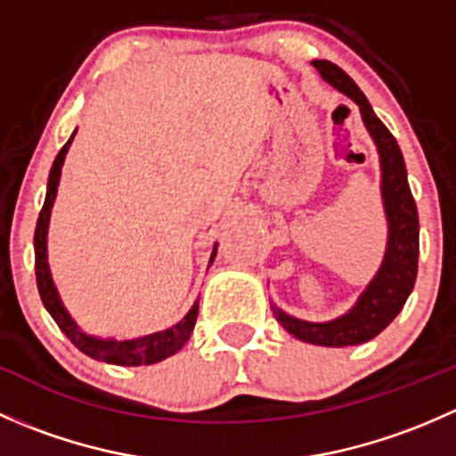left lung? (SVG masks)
Listing matches in <instances>:
<instances>
[{
    "label": "left lung",
    "mask_w": 456,
    "mask_h": 456,
    "mask_svg": "<svg viewBox=\"0 0 456 456\" xmlns=\"http://www.w3.org/2000/svg\"><path fill=\"white\" fill-rule=\"evenodd\" d=\"M314 66L330 86L360 105L364 126L369 127L372 141L379 150L381 196L388 218V247L377 275L346 315L324 324L297 320L280 311L278 306H273V315L293 338L302 342L317 344V346H357L377 338L399 315L412 293L417 262H419V216L408 185L402 150L388 127L372 112L364 92L335 63L315 59Z\"/></svg>",
    "instance_id": "1"
}]
</instances>
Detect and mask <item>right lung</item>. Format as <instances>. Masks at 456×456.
I'll use <instances>...</instances> for the list:
<instances>
[{
  "instance_id": "obj_1",
  "label": "right lung",
  "mask_w": 456,
  "mask_h": 456,
  "mask_svg": "<svg viewBox=\"0 0 456 456\" xmlns=\"http://www.w3.org/2000/svg\"><path fill=\"white\" fill-rule=\"evenodd\" d=\"M77 134V130H75ZM75 134L68 139L66 145L59 150L57 159H54L53 167H50L48 176V191H45L44 207L39 211V218H37V229H35V273H37V287H39V296L44 306L48 309V314L53 315V320L57 322L59 329L66 333V338L79 348L81 353H86L87 357L99 362H108V364L117 366H147L156 364V362H163L165 357L174 355V353L181 351L185 346V342L190 339L191 330L196 326V317H199V302L190 309V314L183 317L178 324H174L172 329L160 330V333L145 335V338H134V339H99L90 338L84 330L77 329V324L72 322L70 314L63 309L61 300H59L57 287L53 282V275L48 269V254H45V236H48V223H50V209H53L54 196H57V185L59 176H61V165L63 159L68 154V147H70ZM216 257V247L214 254H211L209 265Z\"/></svg>"
}]
</instances>
